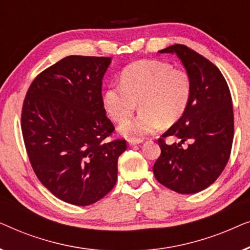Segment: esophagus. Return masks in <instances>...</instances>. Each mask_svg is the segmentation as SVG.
<instances>
[{"mask_svg": "<svg viewBox=\"0 0 250 250\" xmlns=\"http://www.w3.org/2000/svg\"><path fill=\"white\" fill-rule=\"evenodd\" d=\"M127 142H128V145H129V146H135V145H140V143H142V142H143V140H142V139L131 138V139H128V140H127Z\"/></svg>", "mask_w": 250, "mask_h": 250, "instance_id": "34e87169", "label": "esophagus"}]
</instances>
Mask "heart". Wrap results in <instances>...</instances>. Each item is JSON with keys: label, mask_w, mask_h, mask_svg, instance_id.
<instances>
[{"label": "heart", "mask_w": 250, "mask_h": 250, "mask_svg": "<svg viewBox=\"0 0 250 250\" xmlns=\"http://www.w3.org/2000/svg\"><path fill=\"white\" fill-rule=\"evenodd\" d=\"M122 84H111L104 92V107L112 121L130 117L139 102L138 118L119 125L126 136H145L162 124L173 125L190 102L191 80L181 68L160 60H140L128 64L121 75Z\"/></svg>", "instance_id": "b5f03b06"}]
</instances>
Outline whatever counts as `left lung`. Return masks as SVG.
<instances>
[{
	"label": "left lung",
	"mask_w": 250,
	"mask_h": 250,
	"mask_svg": "<svg viewBox=\"0 0 250 250\" xmlns=\"http://www.w3.org/2000/svg\"><path fill=\"white\" fill-rule=\"evenodd\" d=\"M159 53L179 57L192 92L182 117L158 140L162 153L153 174L159 183L177 193H197L217 180L230 157L234 133L231 93L220 69L190 47L175 44ZM166 136L181 141L166 145ZM186 141L189 145L182 147Z\"/></svg>",
	"instance_id": "obj_1"
}]
</instances>
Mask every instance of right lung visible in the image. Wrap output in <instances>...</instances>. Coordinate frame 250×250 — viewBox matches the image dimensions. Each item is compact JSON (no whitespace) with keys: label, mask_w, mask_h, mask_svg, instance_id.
<instances>
[{"label":"right lung","mask_w":250,"mask_h":250,"mask_svg":"<svg viewBox=\"0 0 250 250\" xmlns=\"http://www.w3.org/2000/svg\"><path fill=\"white\" fill-rule=\"evenodd\" d=\"M111 58L69 56L42 71L27 91L21 131L41 183L59 199L88 206L117 181L125 140L105 142L115 131L104 108L102 78Z\"/></svg>","instance_id":"1"}]
</instances>
